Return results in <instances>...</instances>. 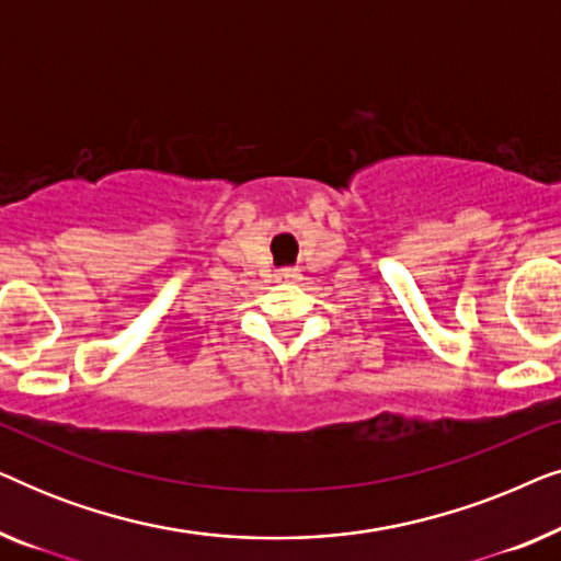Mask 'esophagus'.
<instances>
[{
	"instance_id": "1",
	"label": "esophagus",
	"mask_w": 561,
	"mask_h": 561,
	"mask_svg": "<svg viewBox=\"0 0 561 561\" xmlns=\"http://www.w3.org/2000/svg\"><path fill=\"white\" fill-rule=\"evenodd\" d=\"M301 278V271L298 267H283V271H278V280H298Z\"/></svg>"
}]
</instances>
